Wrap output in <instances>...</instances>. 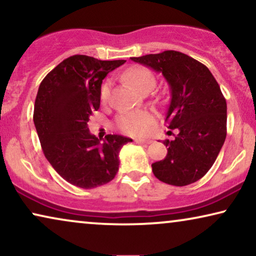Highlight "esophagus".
Listing matches in <instances>:
<instances>
[{
  "label": "esophagus",
  "mask_w": 256,
  "mask_h": 256,
  "mask_svg": "<svg viewBox=\"0 0 256 256\" xmlns=\"http://www.w3.org/2000/svg\"><path fill=\"white\" fill-rule=\"evenodd\" d=\"M135 142L138 143V144H149V143H152V140H148V138H136Z\"/></svg>",
  "instance_id": "1"
}]
</instances>
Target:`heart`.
Instances as JSON below:
<instances>
[{
	"mask_svg": "<svg viewBox=\"0 0 256 256\" xmlns=\"http://www.w3.org/2000/svg\"><path fill=\"white\" fill-rule=\"evenodd\" d=\"M124 79L132 84L138 92H144L148 87L155 86V76L152 72L142 66H134L126 71ZM112 84L104 82L100 90V98L102 101H107L110 94ZM154 121L152 114L148 110H135L121 114L118 118L116 124L121 132L129 135H143L149 130Z\"/></svg>",
	"mask_w": 256,
	"mask_h": 256,
	"instance_id": "b5f03b06",
	"label": "heart"
}]
</instances>
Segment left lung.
<instances>
[{"instance_id":"left-lung-1","label":"left lung","mask_w":256,"mask_h":256,"mask_svg":"<svg viewBox=\"0 0 256 256\" xmlns=\"http://www.w3.org/2000/svg\"><path fill=\"white\" fill-rule=\"evenodd\" d=\"M132 60L162 73L170 87L166 122L178 134L163 142L168 154L152 164L154 174L174 186L194 183L211 169L226 138L227 104L218 82L204 64L178 51Z\"/></svg>"}]
</instances>
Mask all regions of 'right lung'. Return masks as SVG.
<instances>
[{
	"instance_id": "add662e5",
	"label": "right lung",
	"mask_w": 256,
	"mask_h": 256,
	"mask_svg": "<svg viewBox=\"0 0 256 256\" xmlns=\"http://www.w3.org/2000/svg\"><path fill=\"white\" fill-rule=\"evenodd\" d=\"M124 62L76 54L40 82L34 124L45 157L70 184L82 188L107 184L118 171L121 148L132 141L110 134L101 143L87 126L90 115L100 107L102 80Z\"/></svg>"
}]
</instances>
